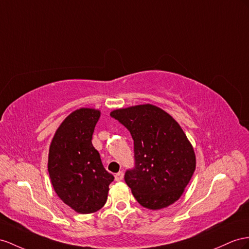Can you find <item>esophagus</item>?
<instances>
[{
    "label": "esophagus",
    "mask_w": 249,
    "mask_h": 249,
    "mask_svg": "<svg viewBox=\"0 0 249 249\" xmlns=\"http://www.w3.org/2000/svg\"><path fill=\"white\" fill-rule=\"evenodd\" d=\"M124 178V174L122 173V171H119L118 174H116V176H114V179H116V181H122Z\"/></svg>",
    "instance_id": "1"
}]
</instances>
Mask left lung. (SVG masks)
<instances>
[{"label":"left lung","instance_id":"1","mask_svg":"<svg viewBox=\"0 0 249 249\" xmlns=\"http://www.w3.org/2000/svg\"><path fill=\"white\" fill-rule=\"evenodd\" d=\"M110 116L133 140L136 166L124 179L139 204L157 210L179 200L196 169L194 147L179 123L152 104L120 108Z\"/></svg>","mask_w":249,"mask_h":249}]
</instances>
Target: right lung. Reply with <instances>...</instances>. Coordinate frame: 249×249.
Masks as SVG:
<instances>
[{
	"label": "right lung",
	"mask_w": 249,
	"mask_h": 249,
	"mask_svg": "<svg viewBox=\"0 0 249 249\" xmlns=\"http://www.w3.org/2000/svg\"><path fill=\"white\" fill-rule=\"evenodd\" d=\"M101 111L80 108L56 129L49 146L48 173L60 199L78 213H92L105 205L113 176L102 164L91 143Z\"/></svg>",
	"instance_id": "obj_1"
}]
</instances>
